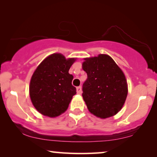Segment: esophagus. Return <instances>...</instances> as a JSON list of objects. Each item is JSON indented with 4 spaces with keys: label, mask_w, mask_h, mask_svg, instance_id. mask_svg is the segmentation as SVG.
<instances>
[{
    "label": "esophagus",
    "mask_w": 157,
    "mask_h": 157,
    "mask_svg": "<svg viewBox=\"0 0 157 157\" xmlns=\"http://www.w3.org/2000/svg\"><path fill=\"white\" fill-rule=\"evenodd\" d=\"M76 92L78 94H81L82 93V89H81V86L76 87Z\"/></svg>",
    "instance_id": "34e87169"
}]
</instances>
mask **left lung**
Returning <instances> with one entry per match:
<instances>
[{"label": "left lung", "instance_id": "left-lung-1", "mask_svg": "<svg viewBox=\"0 0 157 157\" xmlns=\"http://www.w3.org/2000/svg\"><path fill=\"white\" fill-rule=\"evenodd\" d=\"M87 74L82 96L89 111L101 119L113 117L123 107L128 94L126 77L112 58L106 54L86 58Z\"/></svg>", "mask_w": 157, "mask_h": 157}]
</instances>
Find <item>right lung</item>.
<instances>
[{
    "mask_svg": "<svg viewBox=\"0 0 157 157\" xmlns=\"http://www.w3.org/2000/svg\"><path fill=\"white\" fill-rule=\"evenodd\" d=\"M76 61L66 59L61 53L46 58L34 71L29 86L32 104L41 114L56 117L67 110L76 89L72 85L74 76L68 73Z\"/></svg>",
    "mask_w": 157,
    "mask_h": 157,
    "instance_id": "1",
    "label": "right lung"
}]
</instances>
